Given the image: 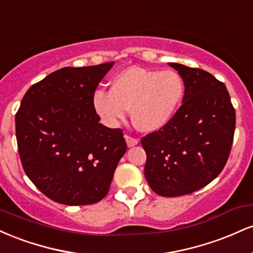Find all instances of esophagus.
<instances>
[{
  "label": "esophagus",
  "mask_w": 253,
  "mask_h": 253,
  "mask_svg": "<svg viewBox=\"0 0 253 253\" xmlns=\"http://www.w3.org/2000/svg\"><path fill=\"white\" fill-rule=\"evenodd\" d=\"M125 139H126V143H127V145H128V147L134 146V145H136V144L139 143V139L133 138V136H130L128 134L125 135Z\"/></svg>",
  "instance_id": "34e87169"
}]
</instances>
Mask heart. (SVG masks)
<instances>
[{
  "mask_svg": "<svg viewBox=\"0 0 253 253\" xmlns=\"http://www.w3.org/2000/svg\"><path fill=\"white\" fill-rule=\"evenodd\" d=\"M183 94L184 82L177 72L129 66L113 77L109 92H95L92 107L109 126H117L130 109L136 128L155 132L172 119Z\"/></svg>",
  "mask_w": 253,
  "mask_h": 253,
  "instance_id": "1",
  "label": "heart"
}]
</instances>
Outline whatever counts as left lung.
Returning a JSON list of instances; mask_svg holds the SVG:
<instances>
[{
    "label": "left lung",
    "mask_w": 253,
    "mask_h": 253,
    "mask_svg": "<svg viewBox=\"0 0 253 253\" xmlns=\"http://www.w3.org/2000/svg\"><path fill=\"white\" fill-rule=\"evenodd\" d=\"M184 82L182 106L163 128L141 138L145 177L161 196L188 195L219 176L231 153L236 109L210 72L170 63Z\"/></svg>",
    "instance_id": "obj_1"
}]
</instances>
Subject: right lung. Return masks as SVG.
Here are the masks:
<instances>
[{
	"mask_svg": "<svg viewBox=\"0 0 253 253\" xmlns=\"http://www.w3.org/2000/svg\"><path fill=\"white\" fill-rule=\"evenodd\" d=\"M113 64L52 72L27 90L16 112L22 168L38 189L58 203L100 202L127 150L123 129L98 123L92 107L98 83Z\"/></svg>",
	"mask_w": 253,
	"mask_h": 253,
	"instance_id": "add662e5",
	"label": "right lung"
}]
</instances>
